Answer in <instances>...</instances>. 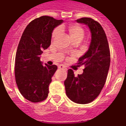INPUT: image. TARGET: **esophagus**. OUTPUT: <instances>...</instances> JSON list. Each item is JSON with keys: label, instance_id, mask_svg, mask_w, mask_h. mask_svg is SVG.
Masks as SVG:
<instances>
[{"label": "esophagus", "instance_id": "obj_1", "mask_svg": "<svg viewBox=\"0 0 126 126\" xmlns=\"http://www.w3.org/2000/svg\"><path fill=\"white\" fill-rule=\"evenodd\" d=\"M58 68H59V69H61V70H67L66 67H65V66H64V65H63V64L59 65Z\"/></svg>", "mask_w": 126, "mask_h": 126}]
</instances>
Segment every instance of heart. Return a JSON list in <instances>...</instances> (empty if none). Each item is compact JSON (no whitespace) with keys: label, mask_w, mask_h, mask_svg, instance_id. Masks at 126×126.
<instances>
[{"label":"heart","mask_w":126,"mask_h":126,"mask_svg":"<svg viewBox=\"0 0 126 126\" xmlns=\"http://www.w3.org/2000/svg\"><path fill=\"white\" fill-rule=\"evenodd\" d=\"M67 29L72 41L75 40H80L81 41L82 40L84 36V30L80 25H77V24H71L67 27ZM60 32V28H58L54 29L52 33V38H55L56 37H57Z\"/></svg>","instance_id":"heart-1"}]
</instances>
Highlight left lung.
I'll return each instance as SVG.
<instances>
[{"mask_svg": "<svg viewBox=\"0 0 126 126\" xmlns=\"http://www.w3.org/2000/svg\"><path fill=\"white\" fill-rule=\"evenodd\" d=\"M77 22L87 25L91 33L89 49L79 59L84 64L82 74L75 76L72 69L68 70L64 80L66 96L72 101L87 104L94 100L101 93L110 63V52L107 35L101 25L91 17H82Z\"/></svg>", "mask_w": 126, "mask_h": 126, "instance_id": "1", "label": "left lung"}]
</instances>
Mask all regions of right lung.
Segmentation results:
<instances>
[{
  "label": "right lung",
  "instance_id": "obj_1",
  "mask_svg": "<svg viewBox=\"0 0 126 126\" xmlns=\"http://www.w3.org/2000/svg\"><path fill=\"white\" fill-rule=\"evenodd\" d=\"M43 16L32 21L21 37L15 58V79L18 89L25 99L33 103L46 99L56 65L42 64L40 55L51 45L54 28L63 23Z\"/></svg>",
  "mask_w": 126,
  "mask_h": 126
}]
</instances>
